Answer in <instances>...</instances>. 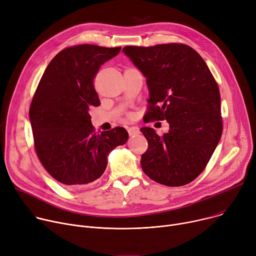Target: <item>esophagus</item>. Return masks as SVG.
I'll return each mask as SVG.
<instances>
[{
	"label": "esophagus",
	"instance_id": "esophagus-1",
	"mask_svg": "<svg viewBox=\"0 0 256 256\" xmlns=\"http://www.w3.org/2000/svg\"><path fill=\"white\" fill-rule=\"evenodd\" d=\"M128 132L130 136H134V134H138L140 132V130L138 126H130L128 128Z\"/></svg>",
	"mask_w": 256,
	"mask_h": 256
}]
</instances>
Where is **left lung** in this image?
<instances>
[{"mask_svg": "<svg viewBox=\"0 0 256 256\" xmlns=\"http://www.w3.org/2000/svg\"><path fill=\"white\" fill-rule=\"evenodd\" d=\"M124 52L147 78L144 122L166 120V134L141 132L148 148L141 158L144 173L166 186H182L205 170L222 134L220 94L207 64L181 43L126 46Z\"/></svg>", "mask_w": 256, "mask_h": 256, "instance_id": "1", "label": "left lung"}]
</instances>
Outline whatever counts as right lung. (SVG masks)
<instances>
[{
  "mask_svg": "<svg viewBox=\"0 0 256 256\" xmlns=\"http://www.w3.org/2000/svg\"><path fill=\"white\" fill-rule=\"evenodd\" d=\"M122 47L81 44L62 49L47 66L30 107L34 146L46 171L66 186H84L105 172L107 156L128 138L116 126L98 134L88 111L100 105L94 79Z\"/></svg>",
  "mask_w": 256,
  "mask_h": 256,
  "instance_id": "obj_1",
  "label": "right lung"
}]
</instances>
